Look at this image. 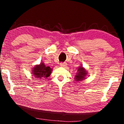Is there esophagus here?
<instances>
[{
	"mask_svg": "<svg viewBox=\"0 0 124 124\" xmlns=\"http://www.w3.org/2000/svg\"><path fill=\"white\" fill-rule=\"evenodd\" d=\"M60 66H62V67H65L67 65V63H66V62H61V63H60Z\"/></svg>",
	"mask_w": 124,
	"mask_h": 124,
	"instance_id": "esophagus-1",
	"label": "esophagus"
}]
</instances>
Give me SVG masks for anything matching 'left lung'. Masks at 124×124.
Listing matches in <instances>:
<instances>
[{
	"instance_id": "obj_1",
	"label": "left lung",
	"mask_w": 124,
	"mask_h": 124,
	"mask_svg": "<svg viewBox=\"0 0 124 124\" xmlns=\"http://www.w3.org/2000/svg\"><path fill=\"white\" fill-rule=\"evenodd\" d=\"M87 75V72L83 67L80 66L78 68V73L75 76V80L76 81H81L83 80Z\"/></svg>"
}]
</instances>
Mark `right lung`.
Listing matches in <instances>:
<instances>
[{
  "label": "right lung",
  "instance_id": "1",
  "mask_svg": "<svg viewBox=\"0 0 124 124\" xmlns=\"http://www.w3.org/2000/svg\"><path fill=\"white\" fill-rule=\"evenodd\" d=\"M51 70L50 67L46 66L44 63H41L40 65L34 67L32 71L35 78L44 79L50 76Z\"/></svg>",
  "mask_w": 124,
  "mask_h": 124
}]
</instances>
